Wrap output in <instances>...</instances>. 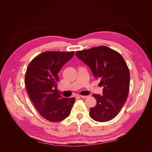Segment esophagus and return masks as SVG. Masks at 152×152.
<instances>
[{
    "mask_svg": "<svg viewBox=\"0 0 152 152\" xmlns=\"http://www.w3.org/2000/svg\"><path fill=\"white\" fill-rule=\"evenodd\" d=\"M80 98H84V99H85V98H88V96H82V95H80Z\"/></svg>",
    "mask_w": 152,
    "mask_h": 152,
    "instance_id": "obj_1",
    "label": "esophagus"
}]
</instances>
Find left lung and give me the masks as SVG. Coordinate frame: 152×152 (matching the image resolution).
Returning <instances> with one entry per match:
<instances>
[{"label": "left lung", "mask_w": 152, "mask_h": 152, "mask_svg": "<svg viewBox=\"0 0 152 152\" xmlns=\"http://www.w3.org/2000/svg\"><path fill=\"white\" fill-rule=\"evenodd\" d=\"M75 55L88 66L103 94H93L96 105L90 108L89 115L95 121L107 122L115 117L126 102L129 90L130 73L122 55L107 46L78 50Z\"/></svg>", "instance_id": "8db88e82"}]
</instances>
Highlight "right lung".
<instances>
[{
    "instance_id": "right-lung-1",
    "label": "right lung",
    "mask_w": 152,
    "mask_h": 152,
    "mask_svg": "<svg viewBox=\"0 0 152 152\" xmlns=\"http://www.w3.org/2000/svg\"><path fill=\"white\" fill-rule=\"evenodd\" d=\"M74 51H48L39 54L29 63L25 77L31 102L46 120L58 122L70 115L74 98H61L57 89L58 73L73 56Z\"/></svg>"
}]
</instances>
